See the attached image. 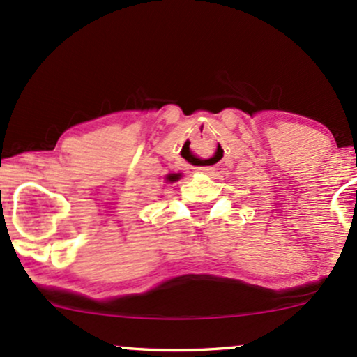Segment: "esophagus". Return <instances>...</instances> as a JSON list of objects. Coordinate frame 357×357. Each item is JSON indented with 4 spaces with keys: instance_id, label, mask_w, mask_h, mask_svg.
Returning <instances> with one entry per match:
<instances>
[{
    "instance_id": "34e87169",
    "label": "esophagus",
    "mask_w": 357,
    "mask_h": 357,
    "mask_svg": "<svg viewBox=\"0 0 357 357\" xmlns=\"http://www.w3.org/2000/svg\"><path fill=\"white\" fill-rule=\"evenodd\" d=\"M197 168H200V170H211L212 167H209V162H207V160H199L197 162Z\"/></svg>"
}]
</instances>
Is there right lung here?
Segmentation results:
<instances>
[{
  "mask_svg": "<svg viewBox=\"0 0 357 357\" xmlns=\"http://www.w3.org/2000/svg\"><path fill=\"white\" fill-rule=\"evenodd\" d=\"M178 177H180V175H177V174H170V175H168V180H170V182H177V180H178Z\"/></svg>",
  "mask_w": 357,
  "mask_h": 357,
  "instance_id": "right-lung-1",
  "label": "right lung"
}]
</instances>
